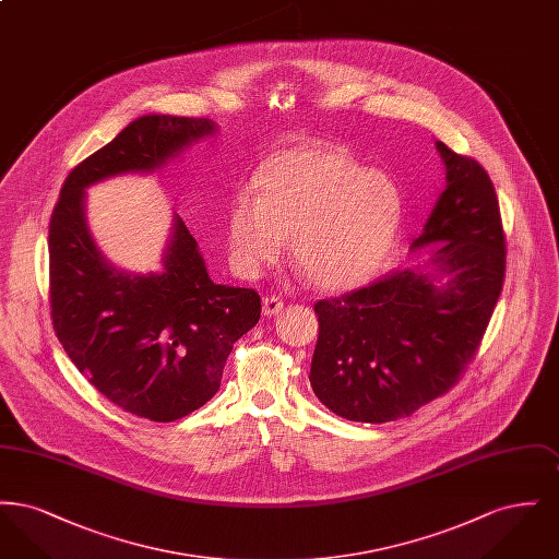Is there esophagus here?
<instances>
[{"label": "esophagus", "instance_id": "esophagus-1", "mask_svg": "<svg viewBox=\"0 0 559 559\" xmlns=\"http://www.w3.org/2000/svg\"><path fill=\"white\" fill-rule=\"evenodd\" d=\"M285 308V301L281 299V297H276V295H266L264 297V317H276L281 310Z\"/></svg>", "mask_w": 559, "mask_h": 559}]
</instances>
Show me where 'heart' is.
<instances>
[{
  "mask_svg": "<svg viewBox=\"0 0 559 559\" xmlns=\"http://www.w3.org/2000/svg\"><path fill=\"white\" fill-rule=\"evenodd\" d=\"M228 213L233 260L242 274L274 264L292 237L293 264L322 292H347L383 262L399 235L402 199L381 171L346 146L301 142L258 169Z\"/></svg>",
  "mask_w": 559,
  "mask_h": 559,
  "instance_id": "b5f03b06",
  "label": "heart"
}]
</instances>
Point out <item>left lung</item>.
Masks as SVG:
<instances>
[{
    "instance_id": "left-lung-1",
    "label": "left lung",
    "mask_w": 559,
    "mask_h": 559,
    "mask_svg": "<svg viewBox=\"0 0 559 559\" xmlns=\"http://www.w3.org/2000/svg\"><path fill=\"white\" fill-rule=\"evenodd\" d=\"M436 146L449 185L413 240V249L436 245L433 272L394 270L314 306L310 383L349 421H396L444 396L474 360L503 292L506 230L495 185L478 160ZM442 275L450 278L438 284Z\"/></svg>"
}]
</instances>
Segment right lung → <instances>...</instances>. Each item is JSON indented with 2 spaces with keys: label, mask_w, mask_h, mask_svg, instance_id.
<instances>
[{
  "label": "right lung",
  "mask_w": 559,
  "mask_h": 559,
  "mask_svg": "<svg viewBox=\"0 0 559 559\" xmlns=\"http://www.w3.org/2000/svg\"><path fill=\"white\" fill-rule=\"evenodd\" d=\"M210 119L146 115L67 176L50 217V314L81 374L115 406L176 421L219 390L235 342L253 329L262 299L215 285L182 217L163 272L138 276L108 264L87 233L83 190L126 171H151L210 135Z\"/></svg>",
  "instance_id": "obj_1"
}]
</instances>
